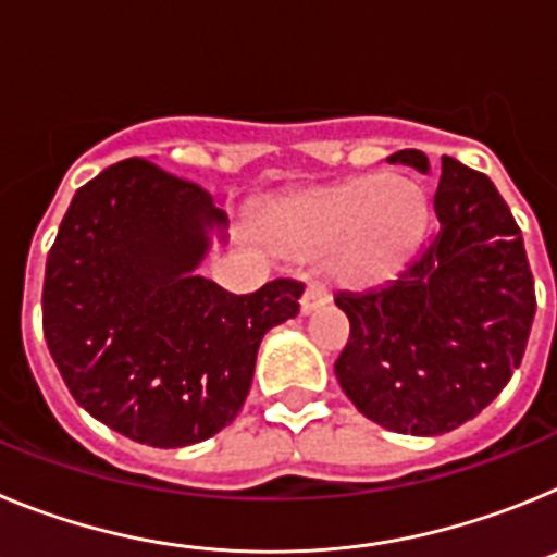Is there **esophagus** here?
Wrapping results in <instances>:
<instances>
[{
  "label": "esophagus",
  "instance_id": "esophagus-1",
  "mask_svg": "<svg viewBox=\"0 0 557 557\" xmlns=\"http://www.w3.org/2000/svg\"><path fill=\"white\" fill-rule=\"evenodd\" d=\"M329 298H332V295H329V289L323 287V284H309L301 295V314H312L314 309L326 307Z\"/></svg>",
  "mask_w": 557,
  "mask_h": 557
}]
</instances>
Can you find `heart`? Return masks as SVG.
Instances as JSON below:
<instances>
[{
	"label": "heart",
	"instance_id": "obj_1",
	"mask_svg": "<svg viewBox=\"0 0 557 557\" xmlns=\"http://www.w3.org/2000/svg\"><path fill=\"white\" fill-rule=\"evenodd\" d=\"M426 206L416 184L385 172L354 175L273 211L275 236L295 256L339 248V270L359 287L387 282L418 245Z\"/></svg>",
	"mask_w": 557,
	"mask_h": 557
}]
</instances>
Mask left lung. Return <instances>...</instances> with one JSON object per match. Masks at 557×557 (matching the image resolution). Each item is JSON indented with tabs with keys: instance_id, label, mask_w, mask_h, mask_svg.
Returning <instances> with one entry per match:
<instances>
[{
	"instance_id": "obj_1",
	"label": "left lung",
	"mask_w": 557,
	"mask_h": 557,
	"mask_svg": "<svg viewBox=\"0 0 557 557\" xmlns=\"http://www.w3.org/2000/svg\"><path fill=\"white\" fill-rule=\"evenodd\" d=\"M391 164L421 175V150ZM435 234L398 278L371 293H337L351 323L334 373L351 405L401 435H444L480 416L508 385L535 314L533 273L513 214L488 175L444 156Z\"/></svg>"
}]
</instances>
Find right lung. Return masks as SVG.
<instances>
[{
	"label": "right lung",
	"instance_id": "obj_1",
	"mask_svg": "<svg viewBox=\"0 0 557 557\" xmlns=\"http://www.w3.org/2000/svg\"><path fill=\"white\" fill-rule=\"evenodd\" d=\"M228 243L200 186L145 159L77 189L44 275V337L77 405L113 432L181 449L234 421L262 337L298 314L304 287L275 278L231 295L198 268Z\"/></svg>",
	"mask_w": 557,
	"mask_h": 557
}]
</instances>
